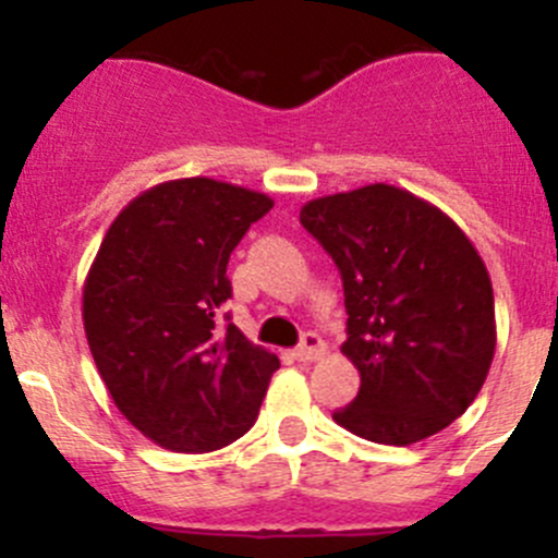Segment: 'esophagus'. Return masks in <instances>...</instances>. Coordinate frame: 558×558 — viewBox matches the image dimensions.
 <instances>
[{
	"mask_svg": "<svg viewBox=\"0 0 558 558\" xmlns=\"http://www.w3.org/2000/svg\"><path fill=\"white\" fill-rule=\"evenodd\" d=\"M326 353V342L320 340L318 335H313V331H307L305 337H302V342L296 345V359L300 362H315V359H320Z\"/></svg>",
	"mask_w": 558,
	"mask_h": 558,
	"instance_id": "esophagus-1",
	"label": "esophagus"
}]
</instances>
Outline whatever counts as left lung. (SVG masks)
Returning a JSON list of instances; mask_svg holds the SVG:
<instances>
[{
  "label": "left lung",
  "instance_id": "obj_1",
  "mask_svg": "<svg viewBox=\"0 0 558 558\" xmlns=\"http://www.w3.org/2000/svg\"><path fill=\"white\" fill-rule=\"evenodd\" d=\"M300 221L340 269L342 353L362 375L356 399L331 418L380 446H413L453 424L497 348L492 278L470 238L388 183L311 199Z\"/></svg>",
  "mask_w": 558,
  "mask_h": 558
}]
</instances>
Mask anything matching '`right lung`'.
Wrapping results in <instances>:
<instances>
[{"instance_id":"obj_1","label":"right lung","mask_w":558,"mask_h":558,"mask_svg":"<svg viewBox=\"0 0 558 558\" xmlns=\"http://www.w3.org/2000/svg\"><path fill=\"white\" fill-rule=\"evenodd\" d=\"M272 199L213 178L134 196L83 286V326L112 402L156 446L207 453L243 437L280 367L234 324L227 264ZM229 320V315H227Z\"/></svg>"}]
</instances>
